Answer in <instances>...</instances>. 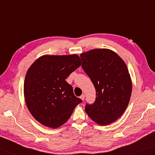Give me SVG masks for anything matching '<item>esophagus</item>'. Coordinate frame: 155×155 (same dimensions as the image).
I'll return each mask as SVG.
<instances>
[{
    "instance_id": "34e87169",
    "label": "esophagus",
    "mask_w": 155,
    "mask_h": 155,
    "mask_svg": "<svg viewBox=\"0 0 155 155\" xmlns=\"http://www.w3.org/2000/svg\"><path fill=\"white\" fill-rule=\"evenodd\" d=\"M84 98H85V96H84V94H82V95L80 96V98L82 100V101H84Z\"/></svg>"
}]
</instances>
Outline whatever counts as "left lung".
<instances>
[{
  "label": "left lung",
  "instance_id": "obj_1",
  "mask_svg": "<svg viewBox=\"0 0 155 155\" xmlns=\"http://www.w3.org/2000/svg\"><path fill=\"white\" fill-rule=\"evenodd\" d=\"M81 58L96 92L95 102L86 104V112L100 125L113 123L124 113L131 98L132 83L126 64L107 49L91 50L81 53Z\"/></svg>",
  "mask_w": 155,
  "mask_h": 155
}]
</instances>
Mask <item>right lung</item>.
<instances>
[{
    "mask_svg": "<svg viewBox=\"0 0 155 155\" xmlns=\"http://www.w3.org/2000/svg\"><path fill=\"white\" fill-rule=\"evenodd\" d=\"M81 65L76 54L46 55L29 68L24 85L25 101L32 116L41 124L51 128L61 126L82 102L65 81Z\"/></svg>",
    "mask_w": 155,
    "mask_h": 155,
    "instance_id": "obj_1",
    "label": "right lung"
}]
</instances>
